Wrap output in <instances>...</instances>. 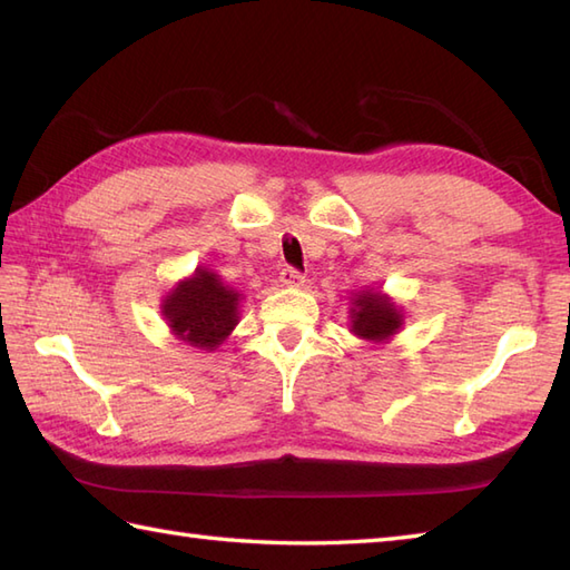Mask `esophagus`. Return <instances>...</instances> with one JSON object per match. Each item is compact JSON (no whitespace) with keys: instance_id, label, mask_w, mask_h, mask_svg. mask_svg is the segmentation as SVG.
I'll return each mask as SVG.
<instances>
[{"instance_id":"1","label":"esophagus","mask_w":570,"mask_h":570,"mask_svg":"<svg viewBox=\"0 0 570 570\" xmlns=\"http://www.w3.org/2000/svg\"><path fill=\"white\" fill-rule=\"evenodd\" d=\"M278 282H282V286H286V288H301L304 286V276H301V272L292 269V266H286L282 276H278Z\"/></svg>"}]
</instances>
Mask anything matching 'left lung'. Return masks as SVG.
Instances as JSON below:
<instances>
[{"label":"left lung","mask_w":570,"mask_h":570,"mask_svg":"<svg viewBox=\"0 0 570 570\" xmlns=\"http://www.w3.org/2000/svg\"><path fill=\"white\" fill-rule=\"evenodd\" d=\"M350 333L372 345H384L404 328V311L377 286H365L347 296Z\"/></svg>","instance_id":"8db88e82"}]
</instances>
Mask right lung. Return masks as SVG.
Here are the masks:
<instances>
[{
  "mask_svg": "<svg viewBox=\"0 0 570 570\" xmlns=\"http://www.w3.org/2000/svg\"><path fill=\"white\" fill-rule=\"evenodd\" d=\"M242 294L220 274L198 266L161 298V316L176 341L215 353L239 323Z\"/></svg>",
  "mask_w": 570,
  "mask_h": 570,
  "instance_id": "right-lung-1",
  "label": "right lung"
}]
</instances>
